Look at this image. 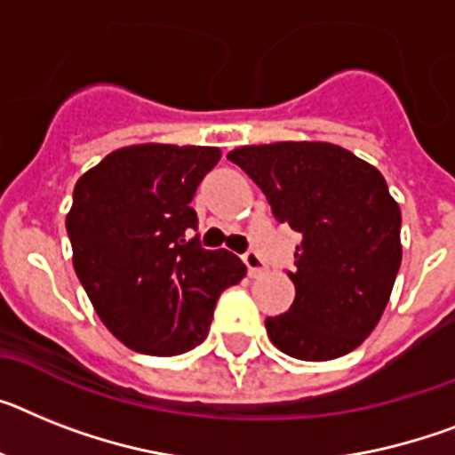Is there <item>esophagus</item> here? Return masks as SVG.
Here are the masks:
<instances>
[{"label":"esophagus","instance_id":"1","mask_svg":"<svg viewBox=\"0 0 455 455\" xmlns=\"http://www.w3.org/2000/svg\"><path fill=\"white\" fill-rule=\"evenodd\" d=\"M243 261H245L247 273H250V277H259V275H263V273H266V270H268L266 261H263V259L259 257L257 251H247L245 257H243Z\"/></svg>","mask_w":455,"mask_h":455}]
</instances>
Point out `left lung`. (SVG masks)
Listing matches in <instances>:
<instances>
[{"label":"left lung","mask_w":455,"mask_h":455,"mask_svg":"<svg viewBox=\"0 0 455 455\" xmlns=\"http://www.w3.org/2000/svg\"><path fill=\"white\" fill-rule=\"evenodd\" d=\"M228 159L266 194L275 220L303 235L286 273L296 299L266 319L270 342L300 361L356 349L379 323L403 261V217L384 175L319 140L245 145Z\"/></svg>","instance_id":"obj_1"}]
</instances>
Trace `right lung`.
I'll list each match as a JSON object with an SVG mask.
<instances>
[{"label": "right lung", "mask_w": 455, "mask_h": 455, "mask_svg": "<svg viewBox=\"0 0 455 455\" xmlns=\"http://www.w3.org/2000/svg\"><path fill=\"white\" fill-rule=\"evenodd\" d=\"M205 145H129L74 187L67 234L74 268L99 319L122 345L175 356L201 345L220 293L245 277L227 250H204L192 208L220 162Z\"/></svg>", "instance_id": "1"}]
</instances>
